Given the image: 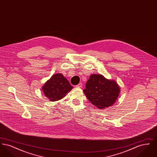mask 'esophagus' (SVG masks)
Wrapping results in <instances>:
<instances>
[{"label": "esophagus", "mask_w": 157, "mask_h": 157, "mask_svg": "<svg viewBox=\"0 0 157 157\" xmlns=\"http://www.w3.org/2000/svg\"><path fill=\"white\" fill-rule=\"evenodd\" d=\"M82 83H78L76 86L78 87V88H81V87H82Z\"/></svg>", "instance_id": "esophagus-1"}]
</instances>
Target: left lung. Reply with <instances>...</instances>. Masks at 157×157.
<instances>
[{
  "instance_id": "left-lung-1",
  "label": "left lung",
  "mask_w": 157,
  "mask_h": 157,
  "mask_svg": "<svg viewBox=\"0 0 157 157\" xmlns=\"http://www.w3.org/2000/svg\"><path fill=\"white\" fill-rule=\"evenodd\" d=\"M92 104L104 109L113 104L119 95L120 89L113 81L106 79L102 75H90L83 90Z\"/></svg>"
}]
</instances>
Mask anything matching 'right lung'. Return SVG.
<instances>
[{"mask_svg": "<svg viewBox=\"0 0 157 157\" xmlns=\"http://www.w3.org/2000/svg\"><path fill=\"white\" fill-rule=\"evenodd\" d=\"M73 88L63 75L57 74L45 83L42 88L46 97L51 101H58Z\"/></svg>", "mask_w": 157, "mask_h": 157, "instance_id": "add662e5", "label": "right lung"}]
</instances>
